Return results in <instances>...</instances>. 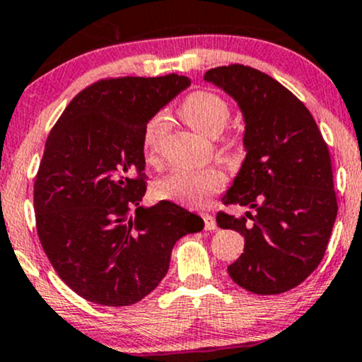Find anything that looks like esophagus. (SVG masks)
<instances>
[{
	"mask_svg": "<svg viewBox=\"0 0 362 362\" xmlns=\"http://www.w3.org/2000/svg\"><path fill=\"white\" fill-rule=\"evenodd\" d=\"M202 219H204V228H206V230H209V231H214L216 228H218V224H216V219H214V216H211V214L204 213V214H202Z\"/></svg>",
	"mask_w": 362,
	"mask_h": 362,
	"instance_id": "34e87169",
	"label": "esophagus"
}]
</instances>
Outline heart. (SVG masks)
I'll use <instances>...</instances> for the list:
<instances>
[{
  "label": "heart",
  "mask_w": 362,
  "mask_h": 362,
  "mask_svg": "<svg viewBox=\"0 0 362 362\" xmlns=\"http://www.w3.org/2000/svg\"><path fill=\"white\" fill-rule=\"evenodd\" d=\"M178 114L194 131L207 138H216L226 127L231 109L228 102L214 91L197 90L182 102ZM167 129V119L160 114L149 119L144 126L143 151L148 161H155L158 158ZM223 144L228 151H238L242 148V138L230 132L224 136ZM224 184L226 178L218 168L177 170L156 182L155 194L163 201L189 207H204L214 194L221 192Z\"/></svg>",
  "instance_id": "b5f03b06"
}]
</instances>
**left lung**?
Returning a JSON list of instances; mask_svg holds the SVG:
<instances>
[{"label": "left lung", "instance_id": "8db88e82", "mask_svg": "<svg viewBox=\"0 0 362 362\" xmlns=\"http://www.w3.org/2000/svg\"><path fill=\"white\" fill-rule=\"evenodd\" d=\"M204 80L231 95L245 117L247 158L223 202L255 213L216 216L219 228L245 236L228 274L250 293H286L318 267L337 218L330 151L305 103L269 74L230 64Z\"/></svg>", "mask_w": 362, "mask_h": 362}]
</instances>
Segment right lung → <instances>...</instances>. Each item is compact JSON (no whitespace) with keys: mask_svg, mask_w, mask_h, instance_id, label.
Wrapping results in <instances>:
<instances>
[{"mask_svg":"<svg viewBox=\"0 0 362 362\" xmlns=\"http://www.w3.org/2000/svg\"><path fill=\"white\" fill-rule=\"evenodd\" d=\"M190 80L105 78L69 102L49 132L34 184L37 235L54 271L103 306L148 296L172 248L204 221L170 201L143 207V131Z\"/></svg>","mask_w":362,"mask_h":362,"instance_id":"1","label":"right lung"}]
</instances>
